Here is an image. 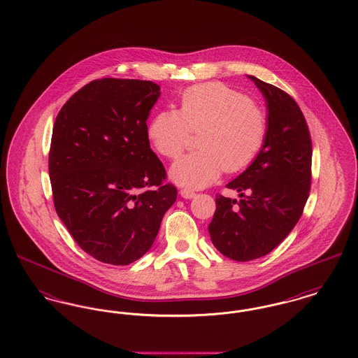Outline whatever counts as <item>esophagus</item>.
Instances as JSON below:
<instances>
[{"mask_svg":"<svg viewBox=\"0 0 358 358\" xmlns=\"http://www.w3.org/2000/svg\"><path fill=\"white\" fill-rule=\"evenodd\" d=\"M181 196L184 197V199H193L194 196H196V193L193 192V190H189V189H181Z\"/></svg>","mask_w":358,"mask_h":358,"instance_id":"34e87169","label":"esophagus"}]
</instances>
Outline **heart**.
Here are the masks:
<instances>
[{
	"mask_svg": "<svg viewBox=\"0 0 358 358\" xmlns=\"http://www.w3.org/2000/svg\"><path fill=\"white\" fill-rule=\"evenodd\" d=\"M197 131L200 150L181 157L171 169L176 184L192 189L213 184L224 169L248 168L266 142L268 118L245 94L213 82L187 88L178 110L158 111L148 126L154 150L169 159L182 153L190 133Z\"/></svg>",
	"mask_w": 358,
	"mask_h": 358,
	"instance_id": "b5f03b06",
	"label": "heart"
}]
</instances>
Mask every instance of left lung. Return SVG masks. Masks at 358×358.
<instances>
[{
    "instance_id": "left-lung-1",
    "label": "left lung",
    "mask_w": 358,
    "mask_h": 358,
    "mask_svg": "<svg viewBox=\"0 0 358 358\" xmlns=\"http://www.w3.org/2000/svg\"><path fill=\"white\" fill-rule=\"evenodd\" d=\"M268 110V133L255 161L227 187L241 200L216 194L209 224L222 255L248 262L267 255L301 219L311 187L313 145L306 120L289 94L255 76Z\"/></svg>"
}]
</instances>
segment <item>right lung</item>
Returning <instances> with one entry per match:
<instances>
[{
    "mask_svg": "<svg viewBox=\"0 0 358 358\" xmlns=\"http://www.w3.org/2000/svg\"><path fill=\"white\" fill-rule=\"evenodd\" d=\"M158 96L150 80L96 79L69 98L53 124L48 169L56 213L79 247L107 264L145 255L177 199L148 136Z\"/></svg>",
    "mask_w": 358,
    "mask_h": 358,
    "instance_id": "obj_1",
    "label": "right lung"
}]
</instances>
